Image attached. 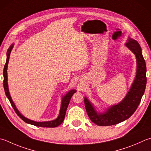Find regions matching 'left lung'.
<instances>
[{"instance_id": "obj_1", "label": "left lung", "mask_w": 151, "mask_h": 151, "mask_svg": "<svg viewBox=\"0 0 151 151\" xmlns=\"http://www.w3.org/2000/svg\"><path fill=\"white\" fill-rule=\"evenodd\" d=\"M125 45L134 54L137 62L136 75L128 93L124 99L117 104L112 105L104 112H98L92 102L85 96V109L90 120L101 126H112L128 119L137 109L147 84V68L139 42L128 37Z\"/></svg>"}]
</instances>
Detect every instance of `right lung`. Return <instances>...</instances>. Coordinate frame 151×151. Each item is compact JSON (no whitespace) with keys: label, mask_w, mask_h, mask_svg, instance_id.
<instances>
[{"label":"right lung","mask_w":151,"mask_h":151,"mask_svg":"<svg viewBox=\"0 0 151 151\" xmlns=\"http://www.w3.org/2000/svg\"><path fill=\"white\" fill-rule=\"evenodd\" d=\"M14 45L12 44L10 45L9 49H8L7 53H6V64L4 67V70H3V76H4V81H3V85H4V89L5 94L6 95L7 98L8 100L10 101L11 105L13 107L14 110H15L16 113L18 114V116L23 121L26 122L27 124H29L31 125H33V126H37V127H55L60 126L62 122H63L65 115H66V110L68 104H69V102L70 101V99L72 98L73 94H74L77 91L76 89H72L68 91L66 95L62 96V102H61V106H60V112L58 116L56 118L55 120H52V121H47V122H36L31 120L30 119H28L25 118V116H23L22 114L19 112V110L17 109L15 104L13 102L12 97L10 95L9 89H8V75H7V69H8V62H9V58H10V55L11 53V51H12Z\"/></svg>","instance_id":"add662e5"}]
</instances>
